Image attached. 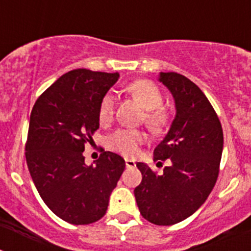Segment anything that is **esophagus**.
I'll return each mask as SVG.
<instances>
[{
  "mask_svg": "<svg viewBox=\"0 0 251 251\" xmlns=\"http://www.w3.org/2000/svg\"><path fill=\"white\" fill-rule=\"evenodd\" d=\"M126 166H127V168H134L136 167V161L134 159L126 158Z\"/></svg>",
  "mask_w": 251,
  "mask_h": 251,
  "instance_id": "1",
  "label": "esophagus"
}]
</instances>
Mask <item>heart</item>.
I'll return each instance as SVG.
<instances>
[{
	"instance_id": "heart-1",
	"label": "heart",
	"mask_w": 251,
	"mask_h": 251,
	"mask_svg": "<svg viewBox=\"0 0 251 251\" xmlns=\"http://www.w3.org/2000/svg\"><path fill=\"white\" fill-rule=\"evenodd\" d=\"M130 94L141 103V105L147 110L146 123L152 129H161L167 123L168 115L166 110L159 108L163 101V97L159 89L153 83L148 80H137L128 86ZM115 95L108 92L103 97L99 106V118L100 121H108L112 117L114 110ZM145 142V134L137 129L115 130L108 139V145L113 150L118 151L124 156H133L138 151V146Z\"/></svg>"
}]
</instances>
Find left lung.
Returning <instances> with one entry per match:
<instances>
[{"mask_svg":"<svg viewBox=\"0 0 251 251\" xmlns=\"http://www.w3.org/2000/svg\"><path fill=\"white\" fill-rule=\"evenodd\" d=\"M170 90L176 114L153 159H170L163 174L137 163L142 182L134 188L142 216L154 225H174L199 210L216 183L224 134L221 123L202 90L177 73H159Z\"/></svg>","mask_w":251,"mask_h":251,"instance_id":"obj_1","label":"left lung"}]
</instances>
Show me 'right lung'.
<instances>
[{
	"label": "right lung",
	"mask_w": 251,
	"mask_h": 251,
	"mask_svg": "<svg viewBox=\"0 0 251 251\" xmlns=\"http://www.w3.org/2000/svg\"><path fill=\"white\" fill-rule=\"evenodd\" d=\"M119 74L75 69L40 95L31 110L26 162L44 202L73 225L105 215L109 197L126 168L119 154L103 152L85 165V142L99 128V106Z\"/></svg>",
	"instance_id": "obj_1"
}]
</instances>
